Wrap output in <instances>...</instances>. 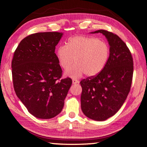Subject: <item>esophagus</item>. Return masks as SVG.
<instances>
[{"instance_id":"1","label":"esophagus","mask_w":147,"mask_h":147,"mask_svg":"<svg viewBox=\"0 0 147 147\" xmlns=\"http://www.w3.org/2000/svg\"><path fill=\"white\" fill-rule=\"evenodd\" d=\"M79 83V81L78 80H76V79H73V84H78Z\"/></svg>"}]
</instances>
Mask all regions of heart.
<instances>
[{
	"label": "heart",
	"instance_id": "1",
	"mask_svg": "<svg viewBox=\"0 0 147 147\" xmlns=\"http://www.w3.org/2000/svg\"><path fill=\"white\" fill-rule=\"evenodd\" d=\"M109 48L105 41L93 37L77 36L69 39L66 45L58 47L56 57L61 67L67 70L65 75L78 78L86 74L88 76L97 75L108 62Z\"/></svg>",
	"mask_w": 147,
	"mask_h": 147
}]
</instances>
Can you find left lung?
Here are the masks:
<instances>
[{
    "label": "left lung",
    "mask_w": 147,
    "mask_h": 147,
    "mask_svg": "<svg viewBox=\"0 0 147 147\" xmlns=\"http://www.w3.org/2000/svg\"><path fill=\"white\" fill-rule=\"evenodd\" d=\"M109 45V56L103 70L95 76L80 82L82 88L81 109L87 117L103 121L117 112L130 92L134 65L125 43L116 34L99 30Z\"/></svg>",
    "instance_id": "obj_1"
}]
</instances>
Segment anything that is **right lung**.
<instances>
[{
	"instance_id": "add662e5",
	"label": "right lung",
	"mask_w": 147,
	"mask_h": 147,
	"mask_svg": "<svg viewBox=\"0 0 147 147\" xmlns=\"http://www.w3.org/2000/svg\"><path fill=\"white\" fill-rule=\"evenodd\" d=\"M62 32H39L19 44L11 62L15 91L29 113L38 119L53 118L61 112L71 88L70 78L61 79L55 54Z\"/></svg>"
}]
</instances>
